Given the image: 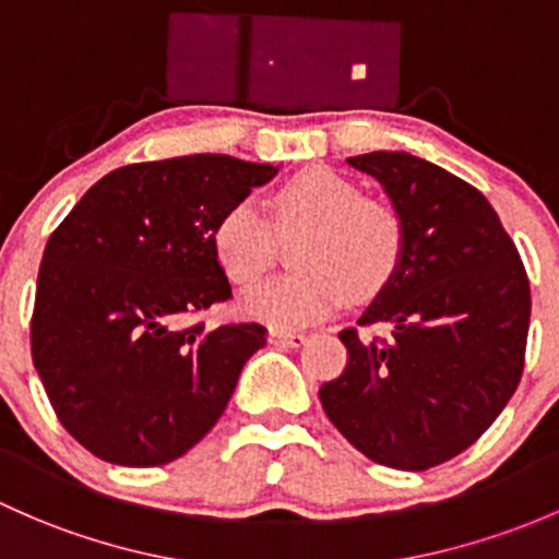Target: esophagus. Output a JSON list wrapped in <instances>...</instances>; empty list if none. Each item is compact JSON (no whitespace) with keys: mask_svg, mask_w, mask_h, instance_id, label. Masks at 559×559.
Masks as SVG:
<instances>
[{"mask_svg":"<svg viewBox=\"0 0 559 559\" xmlns=\"http://www.w3.org/2000/svg\"><path fill=\"white\" fill-rule=\"evenodd\" d=\"M270 343L278 348H299L305 343V332H292V329H270Z\"/></svg>","mask_w":559,"mask_h":559,"instance_id":"34e87169","label":"esophagus"}]
</instances>
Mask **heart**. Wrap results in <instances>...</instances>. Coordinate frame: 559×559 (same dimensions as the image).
<instances>
[{
    "label": "heart",
    "mask_w": 559,
    "mask_h": 559,
    "mask_svg": "<svg viewBox=\"0 0 559 559\" xmlns=\"http://www.w3.org/2000/svg\"><path fill=\"white\" fill-rule=\"evenodd\" d=\"M273 225L251 201L233 203L216 219L211 243L235 284H254L275 262L281 238L302 233L297 273L249 289L240 310L273 326L324 319L348 297L380 292L404 254V222L391 203L364 198L356 181L332 168H305L270 195Z\"/></svg>",
    "instance_id": "obj_1"
}]
</instances>
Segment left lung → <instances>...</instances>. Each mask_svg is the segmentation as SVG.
Here are the masks:
<instances>
[{
    "mask_svg": "<svg viewBox=\"0 0 559 559\" xmlns=\"http://www.w3.org/2000/svg\"><path fill=\"white\" fill-rule=\"evenodd\" d=\"M383 185L404 222L396 273L340 332L343 374L319 399L340 433L380 466L426 472L501 415L525 367L531 284L520 251L477 187L409 152L348 157Z\"/></svg>",
    "mask_w": 559,
    "mask_h": 559,
    "instance_id": "obj_1",
    "label": "left lung"
}]
</instances>
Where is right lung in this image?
Here are the masks:
<instances>
[{
    "label": "right lung",
    "mask_w": 559,
    "mask_h": 559,
    "mask_svg": "<svg viewBox=\"0 0 559 559\" xmlns=\"http://www.w3.org/2000/svg\"><path fill=\"white\" fill-rule=\"evenodd\" d=\"M278 168L230 155L133 163L56 227L39 264L32 358L69 433L117 466H163L222 418L262 324L181 326L233 297L211 233Z\"/></svg>",
    "instance_id": "right-lung-1"
}]
</instances>
